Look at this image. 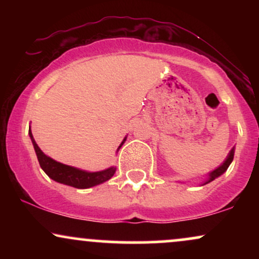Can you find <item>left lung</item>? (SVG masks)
<instances>
[{"label": "left lung", "mask_w": 259, "mask_h": 259, "mask_svg": "<svg viewBox=\"0 0 259 259\" xmlns=\"http://www.w3.org/2000/svg\"><path fill=\"white\" fill-rule=\"evenodd\" d=\"M233 159H234V150H231V151H230V154H229V156H228L227 160H225V162L223 163V164L221 165V167L217 168V169H214V170H213L212 173L209 174V179H208V180L206 181V184L210 183V181L214 180L215 178H218L219 175H222L223 173H224V171L227 170V169L229 168V165H230V163L233 162Z\"/></svg>", "instance_id": "left-lung-1"}]
</instances>
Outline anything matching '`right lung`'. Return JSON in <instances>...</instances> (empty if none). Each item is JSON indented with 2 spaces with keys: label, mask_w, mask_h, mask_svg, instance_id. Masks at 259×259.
<instances>
[{
  "label": "right lung",
  "mask_w": 259,
  "mask_h": 259,
  "mask_svg": "<svg viewBox=\"0 0 259 259\" xmlns=\"http://www.w3.org/2000/svg\"><path fill=\"white\" fill-rule=\"evenodd\" d=\"M29 135H30L32 145H34L40 167L44 169L45 173L49 175L51 179L57 181V183L76 187V189H88V187L99 185V184H102L105 181L109 180L115 173V168H109L103 171H96V173H89V171L80 170V169L56 162V160L47 157L40 150V147L37 146L34 138H32L30 129H29ZM124 141H125V139H124ZM124 141L121 142L120 146L124 144Z\"/></svg>",
  "instance_id": "obj_1"
}]
</instances>
